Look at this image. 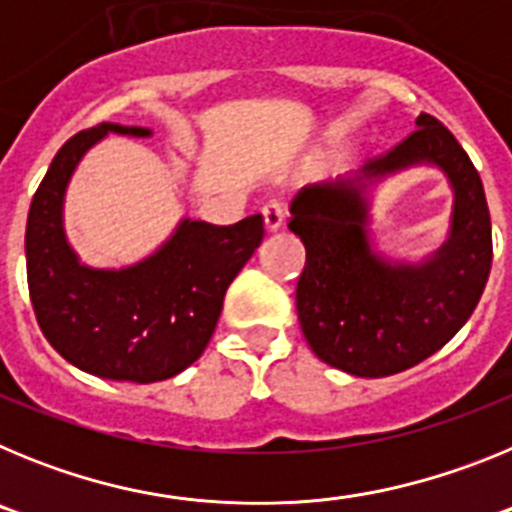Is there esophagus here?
I'll use <instances>...</instances> for the list:
<instances>
[{
	"mask_svg": "<svg viewBox=\"0 0 512 512\" xmlns=\"http://www.w3.org/2000/svg\"><path fill=\"white\" fill-rule=\"evenodd\" d=\"M261 215H264L266 230H279L284 223V217H287V207L279 200H269L264 205V210H261Z\"/></svg>",
	"mask_w": 512,
	"mask_h": 512,
	"instance_id": "1",
	"label": "esophagus"
}]
</instances>
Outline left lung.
Segmentation results:
<instances>
[{
    "instance_id": "left-lung-1",
    "label": "left lung",
    "mask_w": 512,
    "mask_h": 512,
    "mask_svg": "<svg viewBox=\"0 0 512 512\" xmlns=\"http://www.w3.org/2000/svg\"><path fill=\"white\" fill-rule=\"evenodd\" d=\"M418 128L369 161L364 176L410 164L441 166L456 192L446 246L428 264H387L366 235L364 184L307 187L292 202L289 230L305 243L297 282L302 333L325 364L354 377H390L420 364L459 333L485 292L492 225L485 189L449 128L420 115Z\"/></svg>"
}]
</instances>
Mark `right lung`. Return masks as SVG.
Returning <instances> with one entry per match:
<instances>
[{"mask_svg": "<svg viewBox=\"0 0 512 512\" xmlns=\"http://www.w3.org/2000/svg\"><path fill=\"white\" fill-rule=\"evenodd\" d=\"M107 133L151 130L102 122L63 143L27 215V289L43 336L69 364L117 382H161L202 356L230 282L264 238V220H184L171 241L138 266H81L63 238V192L79 158Z\"/></svg>", "mask_w": 512, "mask_h": 512, "instance_id": "add662e5", "label": "right lung"}]
</instances>
